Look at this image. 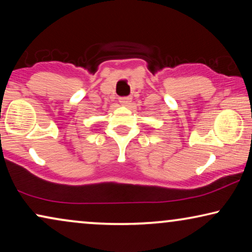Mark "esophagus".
I'll use <instances>...</instances> for the list:
<instances>
[{"mask_svg":"<svg viewBox=\"0 0 252 252\" xmlns=\"http://www.w3.org/2000/svg\"><path fill=\"white\" fill-rule=\"evenodd\" d=\"M119 102H120V104H122V105L127 106V105L130 104V102H132V97H130V96H125V97H120L119 98Z\"/></svg>","mask_w":252,"mask_h":252,"instance_id":"1","label":"esophagus"}]
</instances>
